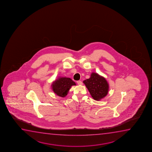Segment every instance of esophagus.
Returning <instances> with one entry per match:
<instances>
[{"instance_id":"34e87169","label":"esophagus","mask_w":152,"mask_h":152,"mask_svg":"<svg viewBox=\"0 0 152 152\" xmlns=\"http://www.w3.org/2000/svg\"><path fill=\"white\" fill-rule=\"evenodd\" d=\"M77 83L78 85H83V83H82V81H80V80L77 81Z\"/></svg>"}]
</instances>
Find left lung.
Instances as JSON below:
<instances>
[{
	"label": "left lung",
	"mask_w": 152,
	"mask_h": 152,
	"mask_svg": "<svg viewBox=\"0 0 152 152\" xmlns=\"http://www.w3.org/2000/svg\"><path fill=\"white\" fill-rule=\"evenodd\" d=\"M94 100L99 101L107 96L109 85L104 77L96 73H92L89 79L83 81Z\"/></svg>",
	"instance_id": "obj_1"
}]
</instances>
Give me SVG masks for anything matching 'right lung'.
<instances>
[{"mask_svg":"<svg viewBox=\"0 0 152 152\" xmlns=\"http://www.w3.org/2000/svg\"><path fill=\"white\" fill-rule=\"evenodd\" d=\"M76 85L74 81L70 78L58 77L52 83V90L57 96L64 98L72 86Z\"/></svg>","mask_w":152,"mask_h":152,"instance_id":"1","label":"right lung"}]
</instances>
